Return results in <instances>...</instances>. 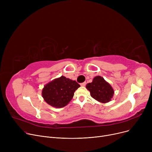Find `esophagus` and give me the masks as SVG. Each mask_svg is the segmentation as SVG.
I'll use <instances>...</instances> for the list:
<instances>
[{"label": "esophagus", "mask_w": 152, "mask_h": 152, "mask_svg": "<svg viewBox=\"0 0 152 152\" xmlns=\"http://www.w3.org/2000/svg\"><path fill=\"white\" fill-rule=\"evenodd\" d=\"M86 85V82L83 83H81V86H85Z\"/></svg>", "instance_id": "obj_1"}]
</instances>
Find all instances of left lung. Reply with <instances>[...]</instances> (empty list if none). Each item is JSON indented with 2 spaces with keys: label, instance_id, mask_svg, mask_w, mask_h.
<instances>
[{
  "label": "left lung",
  "instance_id": "1",
  "mask_svg": "<svg viewBox=\"0 0 152 152\" xmlns=\"http://www.w3.org/2000/svg\"><path fill=\"white\" fill-rule=\"evenodd\" d=\"M86 88L92 98L101 103L109 102L114 94L112 87L100 76H95L92 83L86 85Z\"/></svg>",
  "mask_w": 152,
  "mask_h": 152
}]
</instances>
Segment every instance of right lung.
<instances>
[{
  "label": "right lung",
  "instance_id": "1",
  "mask_svg": "<svg viewBox=\"0 0 152 152\" xmlns=\"http://www.w3.org/2000/svg\"><path fill=\"white\" fill-rule=\"evenodd\" d=\"M79 87L80 85L76 81L62 76L47 84L42 89V95L49 105L61 108L68 104Z\"/></svg>",
  "mask_w": 152,
  "mask_h": 152
}]
</instances>
